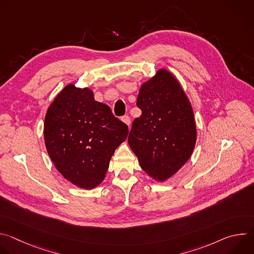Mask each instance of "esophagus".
Returning <instances> with one entry per match:
<instances>
[{
  "mask_svg": "<svg viewBox=\"0 0 254 254\" xmlns=\"http://www.w3.org/2000/svg\"><path fill=\"white\" fill-rule=\"evenodd\" d=\"M122 121L127 126V127H129L130 126V118L128 117V116H125V117H123L122 118Z\"/></svg>",
  "mask_w": 254,
  "mask_h": 254,
  "instance_id": "34e87169",
  "label": "esophagus"
}]
</instances>
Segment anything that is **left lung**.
<instances>
[{"label":"left lung","instance_id":"left-lung-1","mask_svg":"<svg viewBox=\"0 0 254 254\" xmlns=\"http://www.w3.org/2000/svg\"><path fill=\"white\" fill-rule=\"evenodd\" d=\"M141 116L127 138L141 169L159 182L190 159L197 139L193 108L178 79L167 69L141 84L136 100Z\"/></svg>","mask_w":254,"mask_h":254}]
</instances>
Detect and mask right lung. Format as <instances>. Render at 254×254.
Listing matches in <instances>:
<instances>
[{
    "label": "right lung",
    "mask_w": 254,
    "mask_h": 254,
    "mask_svg": "<svg viewBox=\"0 0 254 254\" xmlns=\"http://www.w3.org/2000/svg\"><path fill=\"white\" fill-rule=\"evenodd\" d=\"M127 133V126L110 106L94 100L88 87L73 83L57 94L45 116L44 139L51 161L70 183L85 190L102 182Z\"/></svg>",
    "instance_id": "add662e5"
}]
</instances>
